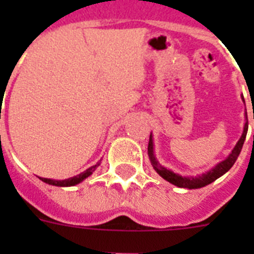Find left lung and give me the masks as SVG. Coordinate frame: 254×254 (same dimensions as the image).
Segmentation results:
<instances>
[{
    "label": "left lung",
    "mask_w": 254,
    "mask_h": 254,
    "mask_svg": "<svg viewBox=\"0 0 254 254\" xmlns=\"http://www.w3.org/2000/svg\"><path fill=\"white\" fill-rule=\"evenodd\" d=\"M242 99H243V98H242ZM247 131H248V118L246 117V125H244V129H243V133H242V137L239 138V141L237 142L234 149L232 150V152L229 154L228 158H226L225 160L221 161V163L217 164V165H215V168H212L211 170H208V172L203 173V174L197 177H182L179 176V174L173 173L172 170L167 169V168L161 167L160 163L156 160V158H155V155H154V143H152L151 134H150L149 146H147V154H149V158H150V161H151L152 168L156 170V173H158L161 178H164L165 181L172 183V185L177 186V187L188 188V190H196V188L205 187V186L210 185V183H212L214 181H216L217 178L224 176V174H225V173L228 172L233 165H234L238 156H239V154H241L242 147H243L244 140H246V136H247Z\"/></svg>",
    "instance_id": "obj_1"
}]
</instances>
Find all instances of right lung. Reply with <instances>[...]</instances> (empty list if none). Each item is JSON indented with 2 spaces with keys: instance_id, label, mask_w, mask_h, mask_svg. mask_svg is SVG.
Segmentation results:
<instances>
[{
  "instance_id": "right-lung-1",
  "label": "right lung",
  "mask_w": 254,
  "mask_h": 254,
  "mask_svg": "<svg viewBox=\"0 0 254 254\" xmlns=\"http://www.w3.org/2000/svg\"><path fill=\"white\" fill-rule=\"evenodd\" d=\"M99 165H100V161L99 163H96L95 165H93V167L89 168V169L85 170V172L80 173L78 176L72 177V178H68V179H64V181H55V179H48V178H40V179H42L43 182H46V183H48V185L57 186V187H71V186L78 185V183L84 181L85 178H87L89 176H91L94 170L99 167Z\"/></svg>"
}]
</instances>
